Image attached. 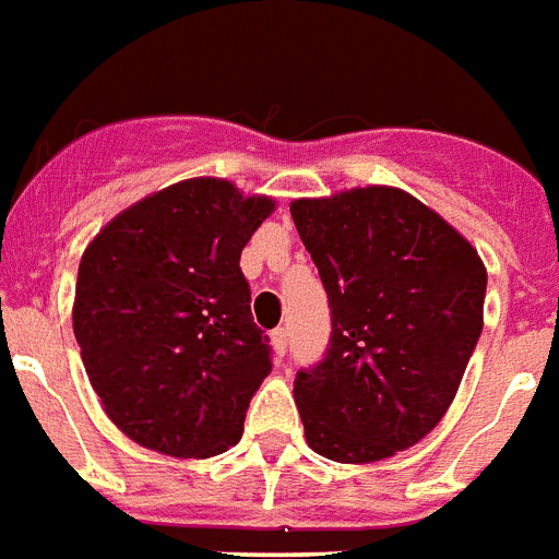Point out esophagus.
Returning a JSON list of instances; mask_svg holds the SVG:
<instances>
[{
    "label": "esophagus",
    "mask_w": 559,
    "mask_h": 559,
    "mask_svg": "<svg viewBox=\"0 0 559 559\" xmlns=\"http://www.w3.org/2000/svg\"><path fill=\"white\" fill-rule=\"evenodd\" d=\"M271 341H274L276 355H285V352H288V329H283V325H280V329H274Z\"/></svg>",
    "instance_id": "34e87169"
}]
</instances>
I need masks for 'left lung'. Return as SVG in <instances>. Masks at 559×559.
<instances>
[{
  "label": "left lung",
  "instance_id": "1",
  "mask_svg": "<svg viewBox=\"0 0 559 559\" xmlns=\"http://www.w3.org/2000/svg\"><path fill=\"white\" fill-rule=\"evenodd\" d=\"M292 218L332 308L323 360L294 381L308 448L343 464L395 456L456 399L488 271L456 227L399 187L297 199Z\"/></svg>",
  "mask_w": 559,
  "mask_h": 559
}]
</instances>
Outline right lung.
Masks as SVG:
<instances>
[{
  "label": "right lung",
  "instance_id": "right-lung-1",
  "mask_svg": "<svg viewBox=\"0 0 559 559\" xmlns=\"http://www.w3.org/2000/svg\"><path fill=\"white\" fill-rule=\"evenodd\" d=\"M271 213V199L225 178H187L118 213L80 259L83 366L141 448L210 459L242 439L271 346L239 257Z\"/></svg>",
  "mask_w": 559,
  "mask_h": 559
}]
</instances>
